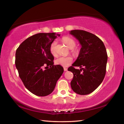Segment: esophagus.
<instances>
[{"label": "esophagus", "mask_w": 124, "mask_h": 124, "mask_svg": "<svg viewBox=\"0 0 124 124\" xmlns=\"http://www.w3.org/2000/svg\"><path fill=\"white\" fill-rule=\"evenodd\" d=\"M67 70H68V69H67V68H64V71H67Z\"/></svg>", "instance_id": "1"}]
</instances>
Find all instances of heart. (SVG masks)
Wrapping results in <instances>:
<instances>
[{
  "instance_id": "heart-1",
  "label": "heart",
  "mask_w": 124,
  "mask_h": 124,
  "mask_svg": "<svg viewBox=\"0 0 124 124\" xmlns=\"http://www.w3.org/2000/svg\"><path fill=\"white\" fill-rule=\"evenodd\" d=\"M62 41L69 48L71 49V52L73 55H76L78 53V50L77 48L75 47L76 45V42L74 39H72V38L69 37H63L62 38ZM57 41L54 40L52 43L50 44L49 47V50L50 53L52 54H55V47ZM73 61V58L70 56H61L58 58L57 60L55 61V63L56 64L60 65L62 67H68L69 65H70Z\"/></svg>"
}]
</instances>
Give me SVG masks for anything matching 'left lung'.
I'll use <instances>...</instances> for the list:
<instances>
[{"mask_svg":"<svg viewBox=\"0 0 124 124\" xmlns=\"http://www.w3.org/2000/svg\"><path fill=\"white\" fill-rule=\"evenodd\" d=\"M70 33L81 45L78 57L68 69L73 73L71 87L79 95H88L95 91L104 78L108 59L106 47L92 33L83 30H73ZM75 66L82 68L77 70Z\"/></svg>","mask_w":124,"mask_h":124,"instance_id":"1","label":"left lung"}]
</instances>
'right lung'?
<instances>
[{"mask_svg":"<svg viewBox=\"0 0 124 124\" xmlns=\"http://www.w3.org/2000/svg\"><path fill=\"white\" fill-rule=\"evenodd\" d=\"M57 35H60L38 33L26 39L16 50L15 65L20 79L24 86L38 96L51 93L63 73L61 66L54 64V57L49 50Z\"/></svg>","mask_w":124,"mask_h":124,"instance_id":"obj_1","label":"right lung"}]
</instances>
